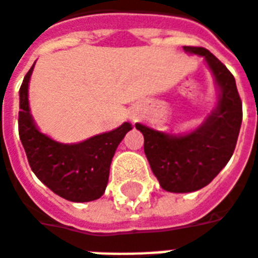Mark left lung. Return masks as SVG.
<instances>
[{
    "mask_svg": "<svg viewBox=\"0 0 258 258\" xmlns=\"http://www.w3.org/2000/svg\"><path fill=\"white\" fill-rule=\"evenodd\" d=\"M205 58L220 87L218 108L199 129L186 136H168L141 123L144 152L164 190L187 193L207 186L234 154L242 123V100L235 79L210 50L183 46Z\"/></svg>",
    "mask_w": 258,
    "mask_h": 258,
    "instance_id": "obj_1",
    "label": "left lung"
}]
</instances>
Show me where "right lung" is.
I'll return each mask as SVG.
<instances>
[{"label": "right lung", "mask_w": 258, "mask_h": 258, "mask_svg": "<svg viewBox=\"0 0 258 258\" xmlns=\"http://www.w3.org/2000/svg\"><path fill=\"white\" fill-rule=\"evenodd\" d=\"M34 65L20 87L19 111V136L31 170L50 190L62 199L75 203L98 200L107 186L115 150L132 125L125 122L115 131L79 144H61L42 135L34 125L28 107V83Z\"/></svg>", "instance_id": "add662e5"}]
</instances>
